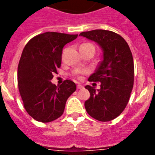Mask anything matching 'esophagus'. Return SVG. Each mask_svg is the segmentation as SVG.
I'll return each instance as SVG.
<instances>
[{"instance_id":"1","label":"esophagus","mask_w":155,"mask_h":155,"mask_svg":"<svg viewBox=\"0 0 155 155\" xmlns=\"http://www.w3.org/2000/svg\"><path fill=\"white\" fill-rule=\"evenodd\" d=\"M83 85H81V84H78L77 85V88L78 89H81V88H83Z\"/></svg>"}]
</instances>
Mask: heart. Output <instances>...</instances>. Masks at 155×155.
Returning <instances> with one entry per match:
<instances>
[{
	"mask_svg": "<svg viewBox=\"0 0 155 155\" xmlns=\"http://www.w3.org/2000/svg\"><path fill=\"white\" fill-rule=\"evenodd\" d=\"M81 46H89V47H93V48H95V47L92 44V43H84V44H82ZM76 75H78L77 74H76Z\"/></svg>",
	"mask_w": 155,
	"mask_h": 155,
	"instance_id": "heart-1",
	"label": "heart"
}]
</instances>
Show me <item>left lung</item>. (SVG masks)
I'll use <instances>...</instances> for the list:
<instances>
[{"instance_id":"obj_1","label":"left lung","mask_w":155,"mask_h":155,"mask_svg":"<svg viewBox=\"0 0 155 155\" xmlns=\"http://www.w3.org/2000/svg\"><path fill=\"white\" fill-rule=\"evenodd\" d=\"M97 42L103 50V60L90 75V82H101V88L87 85L89 99L84 103L87 113L100 121L117 117L127 105L134 87V66L130 47L118 34L94 30L80 34Z\"/></svg>"}]
</instances>
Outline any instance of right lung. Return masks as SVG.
Wrapping results in <instances>:
<instances>
[{"label":"right lung","mask_w":155,"mask_h":155,"mask_svg":"<svg viewBox=\"0 0 155 155\" xmlns=\"http://www.w3.org/2000/svg\"><path fill=\"white\" fill-rule=\"evenodd\" d=\"M78 35L46 32L35 36L23 49L18 68V84L24 108L35 120L47 123L63 113L67 100L76 89L66 80L56 86L51 80L60 68L63 48Z\"/></svg>","instance_id":"obj_1"}]
</instances>
